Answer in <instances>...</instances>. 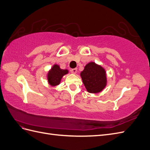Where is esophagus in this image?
Instances as JSON below:
<instances>
[{
  "mask_svg": "<svg viewBox=\"0 0 150 150\" xmlns=\"http://www.w3.org/2000/svg\"><path fill=\"white\" fill-rule=\"evenodd\" d=\"M71 71L72 74H76L77 72V69H76V68H74V69H72L71 70Z\"/></svg>",
  "mask_w": 150,
  "mask_h": 150,
  "instance_id": "esophagus-1",
  "label": "esophagus"
}]
</instances>
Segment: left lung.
<instances>
[{
	"instance_id": "left-lung-1",
	"label": "left lung",
	"mask_w": 150,
	"mask_h": 150,
	"mask_svg": "<svg viewBox=\"0 0 150 150\" xmlns=\"http://www.w3.org/2000/svg\"><path fill=\"white\" fill-rule=\"evenodd\" d=\"M83 84L88 91L98 93L106 85V72L103 68L94 62H89L81 73Z\"/></svg>"
}]
</instances>
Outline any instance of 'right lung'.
I'll use <instances>...</instances> for the list:
<instances>
[{
    "mask_svg": "<svg viewBox=\"0 0 150 150\" xmlns=\"http://www.w3.org/2000/svg\"><path fill=\"white\" fill-rule=\"evenodd\" d=\"M67 70L61 69L59 66L55 64L48 73L47 80L49 83L52 86L58 85L60 83L62 76L67 74Z\"/></svg>",
    "mask_w": 150,
    "mask_h": 150,
    "instance_id": "right-lung-1",
    "label": "right lung"
}]
</instances>
